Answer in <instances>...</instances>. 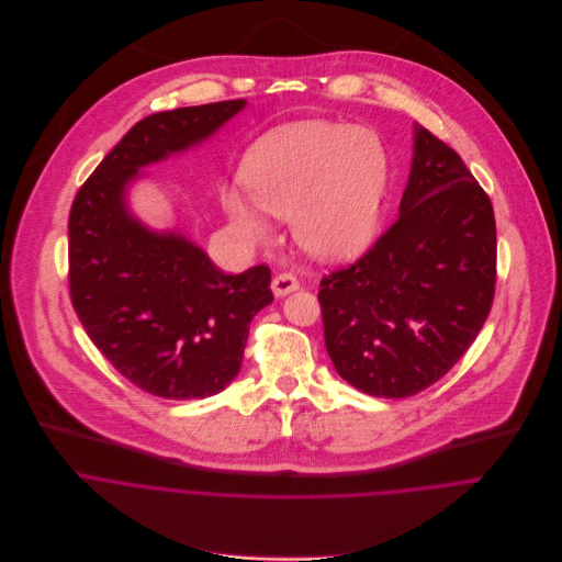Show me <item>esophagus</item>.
<instances>
[{"label": "esophagus", "instance_id": "esophagus-1", "mask_svg": "<svg viewBox=\"0 0 562 562\" xmlns=\"http://www.w3.org/2000/svg\"><path fill=\"white\" fill-rule=\"evenodd\" d=\"M299 290V279L292 272H279L272 279V292L274 296H285L290 292Z\"/></svg>", "mask_w": 562, "mask_h": 562}]
</instances>
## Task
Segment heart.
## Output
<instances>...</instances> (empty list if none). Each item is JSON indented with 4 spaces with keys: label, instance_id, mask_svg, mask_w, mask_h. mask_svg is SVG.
I'll return each instance as SVG.
<instances>
[{
    "label": "heart",
    "instance_id": "1",
    "mask_svg": "<svg viewBox=\"0 0 562 562\" xmlns=\"http://www.w3.org/2000/svg\"><path fill=\"white\" fill-rule=\"evenodd\" d=\"M250 200L229 188L223 205L250 238H263L261 214L292 218L296 241L314 257H357L374 238L385 188L387 156L381 140L361 127L299 123L268 134L244 161Z\"/></svg>",
    "mask_w": 562,
    "mask_h": 562
}]
</instances>
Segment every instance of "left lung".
I'll use <instances>...</instances> for the list:
<instances>
[{"label":"left lung","mask_w":562,"mask_h":562,"mask_svg":"<svg viewBox=\"0 0 562 562\" xmlns=\"http://www.w3.org/2000/svg\"><path fill=\"white\" fill-rule=\"evenodd\" d=\"M398 221L355 263L321 281L324 344L368 396L437 383L479 337L495 296V216L461 156L415 127Z\"/></svg>","instance_id":"obj_1"}]
</instances>
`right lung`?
Masks as SVG:
<instances>
[{"mask_svg": "<svg viewBox=\"0 0 562 562\" xmlns=\"http://www.w3.org/2000/svg\"><path fill=\"white\" fill-rule=\"evenodd\" d=\"M244 99L138 121L81 183L69 214V290L83 330L138 390L192 401L240 372L248 324L272 303L270 268L227 274L192 241L154 234L125 207L140 166L212 136Z\"/></svg>", "mask_w": 562, "mask_h": 562, "instance_id": "right-lung-1", "label": "right lung"}]
</instances>
